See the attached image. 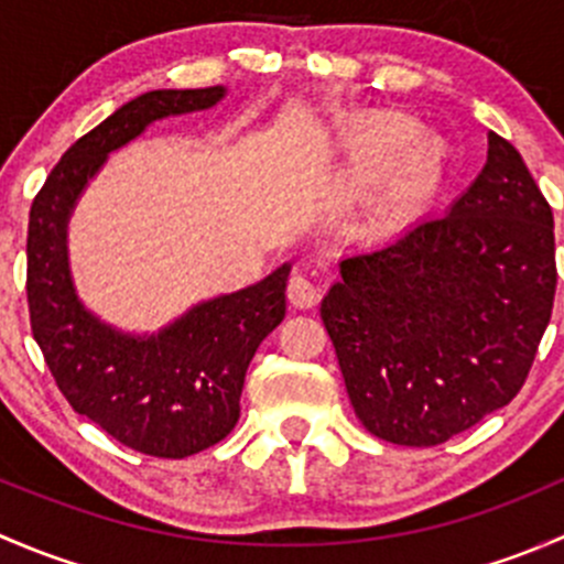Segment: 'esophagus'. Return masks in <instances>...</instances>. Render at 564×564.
I'll use <instances>...</instances> for the list:
<instances>
[{
    "mask_svg": "<svg viewBox=\"0 0 564 564\" xmlns=\"http://www.w3.org/2000/svg\"><path fill=\"white\" fill-rule=\"evenodd\" d=\"M318 297H322V289H318L314 278L305 275V272H294L289 278V300H292V305H297V308H314Z\"/></svg>",
    "mask_w": 564,
    "mask_h": 564,
    "instance_id": "34e87169",
    "label": "esophagus"
}]
</instances>
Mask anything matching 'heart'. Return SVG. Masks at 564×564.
Returning a JSON list of instances; mask_svg holds the SVG:
<instances>
[{
  "instance_id": "heart-1",
  "label": "heart",
  "mask_w": 564,
  "mask_h": 564,
  "mask_svg": "<svg viewBox=\"0 0 564 564\" xmlns=\"http://www.w3.org/2000/svg\"><path fill=\"white\" fill-rule=\"evenodd\" d=\"M351 166L344 196L360 202L371 229H392L434 198L445 176V152L425 133H409L395 113H373L349 130Z\"/></svg>"
}]
</instances>
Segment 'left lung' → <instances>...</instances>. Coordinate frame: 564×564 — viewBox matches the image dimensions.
<instances>
[{"label":"left lung","mask_w":564,"mask_h":564,"mask_svg":"<svg viewBox=\"0 0 564 564\" xmlns=\"http://www.w3.org/2000/svg\"><path fill=\"white\" fill-rule=\"evenodd\" d=\"M554 292V215L519 150L488 133L447 213L340 261L322 322L360 423L434 447L519 395Z\"/></svg>","instance_id":"8db88e82"}]
</instances>
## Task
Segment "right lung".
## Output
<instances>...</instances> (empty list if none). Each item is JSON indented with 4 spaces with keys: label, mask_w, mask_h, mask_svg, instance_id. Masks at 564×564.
Wrapping results in <instances>:
<instances>
[{
    "label": "right lung",
    "mask_w": 564,
    "mask_h": 564,
    "mask_svg": "<svg viewBox=\"0 0 564 564\" xmlns=\"http://www.w3.org/2000/svg\"><path fill=\"white\" fill-rule=\"evenodd\" d=\"M224 95V87L139 95L62 155L30 209L26 300L45 366L78 414L144 456L187 458L231 434L250 360L286 316L292 264L139 338L104 324L78 300L67 267V218L108 152L155 119L202 111Z\"/></svg>",
    "instance_id": "obj_1"
}]
</instances>
